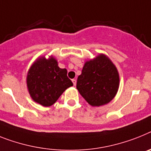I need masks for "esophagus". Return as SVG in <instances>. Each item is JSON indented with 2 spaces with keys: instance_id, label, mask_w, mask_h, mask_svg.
Returning <instances> with one entry per match:
<instances>
[{
  "instance_id": "1",
  "label": "esophagus",
  "mask_w": 151,
  "mask_h": 151,
  "mask_svg": "<svg viewBox=\"0 0 151 151\" xmlns=\"http://www.w3.org/2000/svg\"><path fill=\"white\" fill-rule=\"evenodd\" d=\"M72 82H73V86H75L76 83H77V81H76V79H73V80H72Z\"/></svg>"
}]
</instances>
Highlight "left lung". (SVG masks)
Returning <instances> with one entry per match:
<instances>
[{"mask_svg":"<svg viewBox=\"0 0 151 151\" xmlns=\"http://www.w3.org/2000/svg\"><path fill=\"white\" fill-rule=\"evenodd\" d=\"M118 87L117 70L103 54L86 62L77 81L79 93L93 107L109 103L116 95Z\"/></svg>","mask_w":151,"mask_h":151,"instance_id":"left-lung-1","label":"left lung"}]
</instances>
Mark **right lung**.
Instances as JSON below:
<instances>
[{"mask_svg":"<svg viewBox=\"0 0 151 151\" xmlns=\"http://www.w3.org/2000/svg\"><path fill=\"white\" fill-rule=\"evenodd\" d=\"M68 70L58 67L54 58H41L34 63L27 77V84L32 99L44 107L54 104L73 83L67 76Z\"/></svg>","mask_w":151,"mask_h":151,"instance_id":"right-lung-1","label":"right lung"}]
</instances>
